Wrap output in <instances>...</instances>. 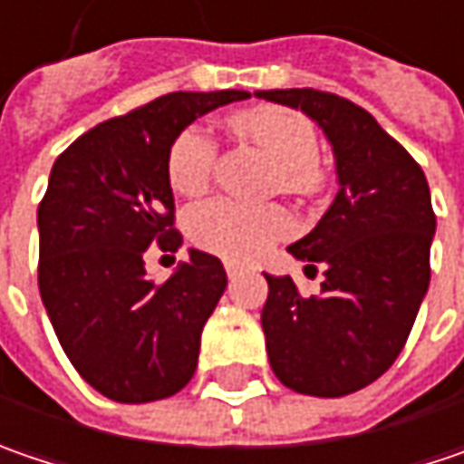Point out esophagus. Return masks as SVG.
I'll list each match as a JSON object with an SVG mask.
<instances>
[{
	"instance_id": "obj_1",
	"label": "esophagus",
	"mask_w": 464,
	"mask_h": 464,
	"mask_svg": "<svg viewBox=\"0 0 464 464\" xmlns=\"http://www.w3.org/2000/svg\"><path fill=\"white\" fill-rule=\"evenodd\" d=\"M226 273H228V278H236V276H238V273H241V270H238V265H233V262H226Z\"/></svg>"
}]
</instances>
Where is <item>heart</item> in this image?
<instances>
[{
  "instance_id": "heart-1",
  "label": "heart",
  "mask_w": 464,
  "mask_h": 464,
  "mask_svg": "<svg viewBox=\"0 0 464 464\" xmlns=\"http://www.w3.org/2000/svg\"><path fill=\"white\" fill-rule=\"evenodd\" d=\"M238 136L249 139L278 162V186L294 194L314 197L325 186V170L317 157V130L302 112L262 104L233 115ZM218 168V141L197 125L180 130L168 154V180L183 197L205 194ZM188 238L212 255L249 262L273 241L294 231V218L281 205H244L233 199H212L186 215Z\"/></svg>"
}]
</instances>
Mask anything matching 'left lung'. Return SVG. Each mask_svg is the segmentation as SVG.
I'll return each mask as SVG.
<instances>
[{
    "label": "left lung",
    "mask_w": 464,
    "mask_h": 464,
    "mask_svg": "<svg viewBox=\"0 0 464 464\" xmlns=\"http://www.w3.org/2000/svg\"><path fill=\"white\" fill-rule=\"evenodd\" d=\"M259 99L302 110L328 136L339 194L288 252L323 284L302 296L288 276H267L262 331L270 368L291 392L343 396L394 365L430 284L436 215L422 168L378 121L339 94L273 89Z\"/></svg>",
    "instance_id": "1"
}]
</instances>
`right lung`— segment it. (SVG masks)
<instances>
[{"mask_svg":"<svg viewBox=\"0 0 464 464\" xmlns=\"http://www.w3.org/2000/svg\"><path fill=\"white\" fill-rule=\"evenodd\" d=\"M249 92H173L78 136L39 205V291L72 368L99 394L141 404L194 375L207 317L226 291L223 262L191 249L157 284L144 255L176 252L168 154L199 115Z\"/></svg>","mask_w":464,"mask_h":464,"instance_id":"obj_1","label":"right lung"}]
</instances>
